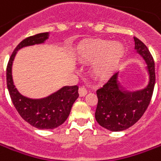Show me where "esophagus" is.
Wrapping results in <instances>:
<instances>
[{
	"label": "esophagus",
	"instance_id": "1",
	"mask_svg": "<svg viewBox=\"0 0 161 161\" xmlns=\"http://www.w3.org/2000/svg\"><path fill=\"white\" fill-rule=\"evenodd\" d=\"M78 92H79V95H80L81 97H84V96H85V95L87 94V92H87V90H86V88L84 87V86H83V87H80Z\"/></svg>",
	"mask_w": 161,
	"mask_h": 161
}]
</instances>
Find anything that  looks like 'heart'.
Masks as SVG:
<instances>
[{"label":"heart","instance_id":"1","mask_svg":"<svg viewBox=\"0 0 161 161\" xmlns=\"http://www.w3.org/2000/svg\"><path fill=\"white\" fill-rule=\"evenodd\" d=\"M125 53L122 44L106 39H92L79 48L78 56L81 61L93 62L92 72L101 79H106L116 69Z\"/></svg>","mask_w":161,"mask_h":161}]
</instances>
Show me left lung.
<instances>
[{"label":"left lung","instance_id":"8db88e82","mask_svg":"<svg viewBox=\"0 0 161 161\" xmlns=\"http://www.w3.org/2000/svg\"><path fill=\"white\" fill-rule=\"evenodd\" d=\"M135 49L145 59L149 73V84L142 91L126 92L118 83L115 72L102 87L97 90L98 105L95 118L100 126L111 131L127 130L140 119L149 106L155 85L153 58L147 47L134 37Z\"/></svg>","mask_w":161,"mask_h":161}]
</instances>
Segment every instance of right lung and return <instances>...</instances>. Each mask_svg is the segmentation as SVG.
Segmentation results:
<instances>
[{
  "label": "right lung",
  "mask_w": 161,
  "mask_h": 161,
  "mask_svg": "<svg viewBox=\"0 0 161 161\" xmlns=\"http://www.w3.org/2000/svg\"><path fill=\"white\" fill-rule=\"evenodd\" d=\"M48 32L33 35L22 40L13 51L7 66V87L12 103L25 122L39 130H52L62 125L69 116L72 105L78 98V86H64L47 98L32 99L21 95L12 79V63L17 50L24 47L43 43Z\"/></svg>",
  "instance_id": "1"
}]
</instances>
